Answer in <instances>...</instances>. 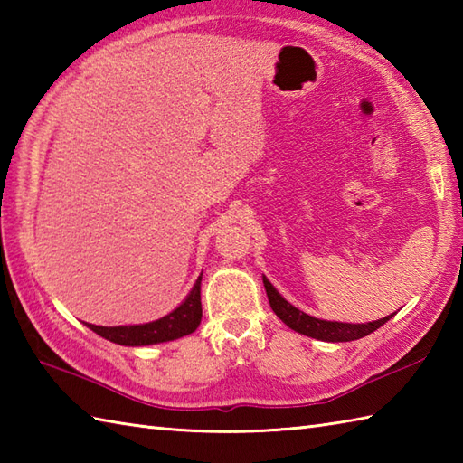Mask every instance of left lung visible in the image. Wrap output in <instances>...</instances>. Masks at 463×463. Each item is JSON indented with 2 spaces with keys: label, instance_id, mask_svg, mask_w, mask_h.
Segmentation results:
<instances>
[{
  "label": "left lung",
  "instance_id": "1",
  "mask_svg": "<svg viewBox=\"0 0 463 463\" xmlns=\"http://www.w3.org/2000/svg\"><path fill=\"white\" fill-rule=\"evenodd\" d=\"M264 288H267V297L270 302V308L274 314L287 324L288 328L294 332H300L304 336L324 340V342H350V340H358L368 336L373 330H378L382 324H386L394 314L390 317H383L380 320L366 322V324H350V322H330V320H320L314 318L310 314L298 310L297 307H292L288 300H284L280 297V292L272 287L267 277H262Z\"/></svg>",
  "mask_w": 463,
  "mask_h": 463
}]
</instances>
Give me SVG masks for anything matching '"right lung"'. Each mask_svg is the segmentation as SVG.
I'll use <instances>...</instances> for the list:
<instances>
[{"label":"right lung","instance_id":"right-lung-1","mask_svg":"<svg viewBox=\"0 0 463 463\" xmlns=\"http://www.w3.org/2000/svg\"><path fill=\"white\" fill-rule=\"evenodd\" d=\"M201 279L203 274L196 279L189 297L159 320L146 324H129V326H95V324L85 322L87 328H91L105 340L121 344V346H149V344L183 338L186 334H193L201 324Z\"/></svg>","mask_w":463,"mask_h":463}]
</instances>
